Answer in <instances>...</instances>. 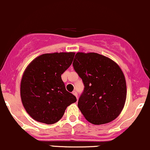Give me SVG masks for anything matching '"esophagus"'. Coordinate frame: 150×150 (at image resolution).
I'll return each instance as SVG.
<instances>
[{
	"label": "esophagus",
	"mask_w": 150,
	"mask_h": 150,
	"mask_svg": "<svg viewBox=\"0 0 150 150\" xmlns=\"http://www.w3.org/2000/svg\"><path fill=\"white\" fill-rule=\"evenodd\" d=\"M72 93H73V95H74V96H76V99H78V94H77L76 91L74 90L73 92H72Z\"/></svg>",
	"instance_id": "esophagus-1"
}]
</instances>
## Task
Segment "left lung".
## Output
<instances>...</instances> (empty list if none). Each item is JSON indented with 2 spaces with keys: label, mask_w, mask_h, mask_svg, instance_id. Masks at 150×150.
<instances>
[{
  "label": "left lung",
  "mask_w": 150,
  "mask_h": 150,
  "mask_svg": "<svg viewBox=\"0 0 150 150\" xmlns=\"http://www.w3.org/2000/svg\"><path fill=\"white\" fill-rule=\"evenodd\" d=\"M74 69L84 84L78 107L95 125L105 124L121 114L126 100V82L121 69L110 58L96 52L76 54Z\"/></svg>",
  "instance_id": "1"
}]
</instances>
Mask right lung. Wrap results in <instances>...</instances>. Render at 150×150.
I'll return each instance as SVG.
<instances>
[{
	"label": "right lung",
	"mask_w": 150,
	"mask_h": 150,
	"mask_svg": "<svg viewBox=\"0 0 150 150\" xmlns=\"http://www.w3.org/2000/svg\"><path fill=\"white\" fill-rule=\"evenodd\" d=\"M75 52L45 53L35 58L23 73L20 95L24 109L34 120L58 122L66 108L76 101L66 91L61 74L71 66Z\"/></svg>",
	"instance_id": "1"
}]
</instances>
